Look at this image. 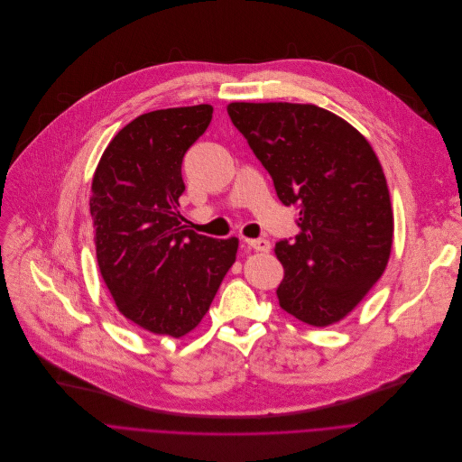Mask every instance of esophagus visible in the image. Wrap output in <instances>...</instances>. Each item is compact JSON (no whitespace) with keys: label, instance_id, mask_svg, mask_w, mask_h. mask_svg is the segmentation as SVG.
Returning a JSON list of instances; mask_svg holds the SVG:
<instances>
[{"label":"esophagus","instance_id":"1","mask_svg":"<svg viewBox=\"0 0 462 462\" xmlns=\"http://www.w3.org/2000/svg\"><path fill=\"white\" fill-rule=\"evenodd\" d=\"M245 243L255 252H271V243L267 238H246Z\"/></svg>","mask_w":462,"mask_h":462}]
</instances>
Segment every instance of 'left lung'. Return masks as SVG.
Here are the masks:
<instances>
[{"instance_id": "8db88e82", "label": "left lung", "mask_w": 462, "mask_h": 462, "mask_svg": "<svg viewBox=\"0 0 462 462\" xmlns=\"http://www.w3.org/2000/svg\"><path fill=\"white\" fill-rule=\"evenodd\" d=\"M227 113L269 171L278 199L299 208L295 240L274 248L276 295L293 318H346L383 274L393 210L383 169L359 131L316 105L229 103Z\"/></svg>"}]
</instances>
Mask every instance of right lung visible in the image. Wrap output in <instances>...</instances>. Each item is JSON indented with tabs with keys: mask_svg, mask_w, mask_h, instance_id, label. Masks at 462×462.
<instances>
[{
	"mask_svg": "<svg viewBox=\"0 0 462 462\" xmlns=\"http://www.w3.org/2000/svg\"><path fill=\"white\" fill-rule=\"evenodd\" d=\"M210 105L137 116L108 143L92 180L90 212L101 276L116 309L153 335L180 338L199 325L231 269L238 238L182 226V160Z\"/></svg>",
	"mask_w": 462,
	"mask_h": 462,
	"instance_id": "obj_1",
	"label": "right lung"
}]
</instances>
